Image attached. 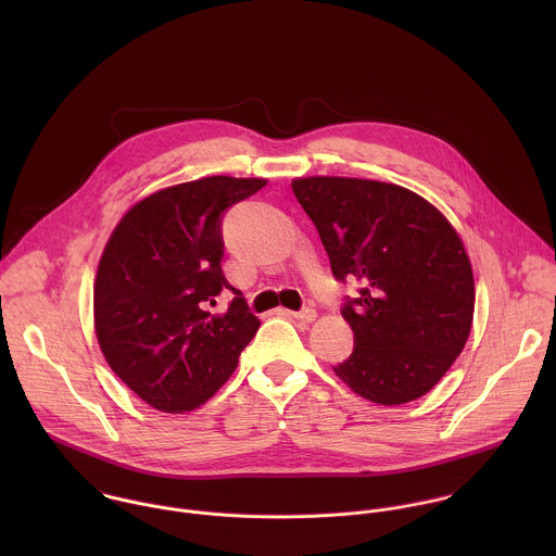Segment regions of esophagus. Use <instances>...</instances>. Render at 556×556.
<instances>
[{
  "instance_id": "34e87169",
  "label": "esophagus",
  "mask_w": 556,
  "mask_h": 556,
  "mask_svg": "<svg viewBox=\"0 0 556 556\" xmlns=\"http://www.w3.org/2000/svg\"><path fill=\"white\" fill-rule=\"evenodd\" d=\"M293 318H298V320H302V323H313L315 317H317V313L313 311V308H302L300 313H291Z\"/></svg>"
}]
</instances>
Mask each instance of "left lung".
I'll return each instance as SVG.
<instances>
[{
    "instance_id": "obj_1",
    "label": "left lung",
    "mask_w": 556,
    "mask_h": 556,
    "mask_svg": "<svg viewBox=\"0 0 556 556\" xmlns=\"http://www.w3.org/2000/svg\"><path fill=\"white\" fill-rule=\"evenodd\" d=\"M293 192L317 227L344 298L353 353L333 372L362 397L404 404L428 394L463 353L476 287L447 218L415 192L353 177H302Z\"/></svg>"
}]
</instances>
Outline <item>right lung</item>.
<instances>
[{"instance_id": "add662e5", "label": "right lung", "mask_w": 556, "mask_h": 556, "mask_svg": "<svg viewBox=\"0 0 556 556\" xmlns=\"http://www.w3.org/2000/svg\"><path fill=\"white\" fill-rule=\"evenodd\" d=\"M265 179L205 177L137 203L109 239L93 287L96 336L111 370L148 404L184 413L214 396L261 320L223 274V218ZM229 288L225 316L208 308Z\"/></svg>"}]
</instances>
